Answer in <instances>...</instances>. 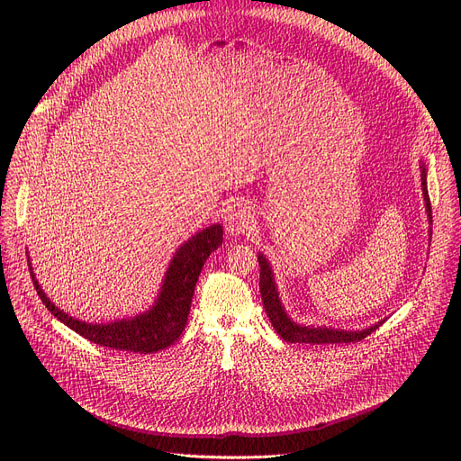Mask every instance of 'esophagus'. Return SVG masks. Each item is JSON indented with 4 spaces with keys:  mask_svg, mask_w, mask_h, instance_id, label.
Listing matches in <instances>:
<instances>
[{
    "mask_svg": "<svg viewBox=\"0 0 461 461\" xmlns=\"http://www.w3.org/2000/svg\"><path fill=\"white\" fill-rule=\"evenodd\" d=\"M224 221H226V231L230 235L247 233L252 228V211L247 203H237L226 212Z\"/></svg>",
    "mask_w": 461,
    "mask_h": 461,
    "instance_id": "1",
    "label": "esophagus"
}]
</instances>
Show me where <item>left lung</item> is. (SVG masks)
Masks as SVG:
<instances>
[{
  "instance_id": "obj_1",
  "label": "left lung",
  "mask_w": 461,
  "mask_h": 461,
  "mask_svg": "<svg viewBox=\"0 0 461 461\" xmlns=\"http://www.w3.org/2000/svg\"><path fill=\"white\" fill-rule=\"evenodd\" d=\"M420 177H422V194H424V202L428 207V214L431 218V203H429V196H428V186H426V169L424 166H420ZM259 261V294H261V301L265 306V312H267L269 321L273 323L275 330L278 332V336L282 340L289 342V344H351V342H360L362 338H366L368 334H372L381 323L365 329V330H340V329H325V327H301L295 321H292L287 318V313L284 312V306L278 299V292L276 285L273 280V273L267 259L263 258V254L258 256Z\"/></svg>"
}]
</instances>
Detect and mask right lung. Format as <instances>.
Here are the masks:
<instances>
[{"mask_svg": "<svg viewBox=\"0 0 461 461\" xmlns=\"http://www.w3.org/2000/svg\"><path fill=\"white\" fill-rule=\"evenodd\" d=\"M222 245L221 224L211 226L188 239L169 263L162 292L155 306L136 316L134 320H121L110 325H91L68 318L44 295L39 282L32 273L33 285L42 304L52 312V316L65 323L68 329L84 336L86 340L110 349L132 353H157L172 346L183 334L190 303L194 297L202 267L211 252ZM32 269V267H30Z\"/></svg>", "mask_w": 461, "mask_h": 461, "instance_id": "obj_1", "label": "right lung"}]
</instances>
